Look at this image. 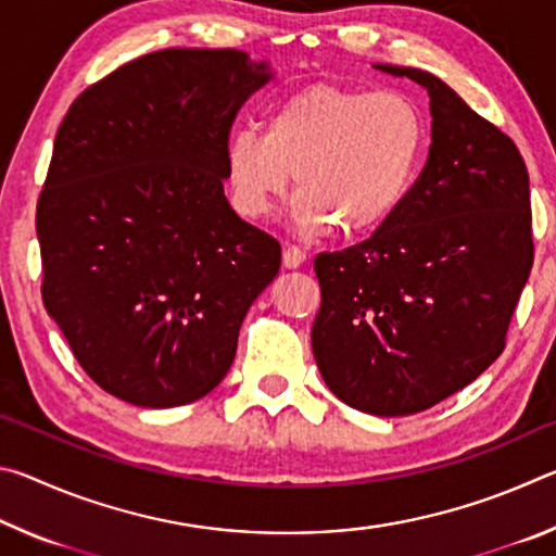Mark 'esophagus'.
I'll list each match as a JSON object with an SVG mask.
<instances>
[{"label": "esophagus", "mask_w": 556, "mask_h": 556, "mask_svg": "<svg viewBox=\"0 0 556 556\" xmlns=\"http://www.w3.org/2000/svg\"><path fill=\"white\" fill-rule=\"evenodd\" d=\"M281 262H285L287 269H296L306 262V252L296 248V244H287L285 252H281Z\"/></svg>", "instance_id": "1"}]
</instances>
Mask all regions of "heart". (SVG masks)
Listing matches in <instances>:
<instances>
[{
  "label": "heart",
  "instance_id": "1",
  "mask_svg": "<svg viewBox=\"0 0 556 556\" xmlns=\"http://www.w3.org/2000/svg\"><path fill=\"white\" fill-rule=\"evenodd\" d=\"M425 149L427 122L407 96L314 83L281 100L262 131H235L225 147V178L235 208L262 220L296 176V228L324 232L338 225L355 238L400 213Z\"/></svg>",
  "mask_w": 556,
  "mask_h": 556
}]
</instances>
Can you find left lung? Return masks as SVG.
<instances>
[{
  "mask_svg": "<svg viewBox=\"0 0 556 556\" xmlns=\"http://www.w3.org/2000/svg\"><path fill=\"white\" fill-rule=\"evenodd\" d=\"M375 68L429 92V159L384 228L316 255L312 348L348 407L404 417L464 390L503 353L534 260L530 176L513 139L437 75Z\"/></svg>",
  "mask_w": 556,
  "mask_h": 556,
  "instance_id": "obj_1",
  "label": "left lung"
}]
</instances>
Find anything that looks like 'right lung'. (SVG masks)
Listing matches in <instances>:
<instances>
[{"label":"right lung","instance_id":"right-lung-1","mask_svg":"<svg viewBox=\"0 0 556 556\" xmlns=\"http://www.w3.org/2000/svg\"><path fill=\"white\" fill-rule=\"evenodd\" d=\"M235 49H166L80 92L36 208L43 306L75 361L137 407L201 400L281 248L225 199L232 119L267 86Z\"/></svg>","mask_w":556,"mask_h":556}]
</instances>
